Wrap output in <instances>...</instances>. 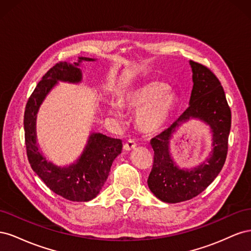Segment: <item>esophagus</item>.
I'll return each instance as SVG.
<instances>
[{"instance_id": "34e87169", "label": "esophagus", "mask_w": 251, "mask_h": 251, "mask_svg": "<svg viewBox=\"0 0 251 251\" xmlns=\"http://www.w3.org/2000/svg\"><path fill=\"white\" fill-rule=\"evenodd\" d=\"M135 148H136V143H135V141L132 140V139H128V140L125 143V146H124V150L126 151H132V150L135 149Z\"/></svg>"}]
</instances>
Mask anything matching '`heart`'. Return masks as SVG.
Segmentation results:
<instances>
[{"label": "heart", "instance_id": "b5f03b06", "mask_svg": "<svg viewBox=\"0 0 251 251\" xmlns=\"http://www.w3.org/2000/svg\"><path fill=\"white\" fill-rule=\"evenodd\" d=\"M178 105V96L165 82L150 80L128 88L120 94V101L110 103V115L117 120L124 117V107L138 111L136 124L140 130L153 135L169 123Z\"/></svg>", "mask_w": 251, "mask_h": 251}]
</instances>
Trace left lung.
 Here are the masks:
<instances>
[{"label":"left lung","instance_id":"obj_1","mask_svg":"<svg viewBox=\"0 0 251 251\" xmlns=\"http://www.w3.org/2000/svg\"><path fill=\"white\" fill-rule=\"evenodd\" d=\"M193 71V90L188 108L165 131L151 140L154 164L148 185L159 200L179 203L201 194L221 172L228 149L231 112L221 82L208 68L189 60ZM192 119L207 124L212 133L210 156L194 168H180L170 154L169 143L174 133Z\"/></svg>","mask_w":251,"mask_h":251}]
</instances>
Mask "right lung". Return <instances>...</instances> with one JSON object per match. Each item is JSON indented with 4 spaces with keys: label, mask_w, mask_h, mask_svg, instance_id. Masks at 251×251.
<instances>
[{
    "label": "right lung",
    "mask_w": 251,
    "mask_h": 251,
    "mask_svg": "<svg viewBox=\"0 0 251 251\" xmlns=\"http://www.w3.org/2000/svg\"><path fill=\"white\" fill-rule=\"evenodd\" d=\"M95 58L78 57L73 64L59 62L44 75L29 97L24 114L27 156L33 172L53 193L74 202H87L100 194L107 181L111 165L123 150L120 139L92 132L81 155L73 163L58 166L47 160L39 150L36 139V114L50 91L58 81L79 83L82 80L80 64Z\"/></svg>",
    "instance_id": "1"
}]
</instances>
